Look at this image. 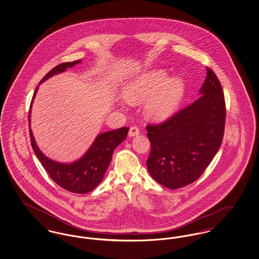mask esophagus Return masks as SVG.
I'll use <instances>...</instances> for the list:
<instances>
[{
  "label": "esophagus",
  "instance_id": "1",
  "mask_svg": "<svg viewBox=\"0 0 259 259\" xmlns=\"http://www.w3.org/2000/svg\"><path fill=\"white\" fill-rule=\"evenodd\" d=\"M140 134V129L137 126H131L129 129V137H134V136Z\"/></svg>",
  "mask_w": 259,
  "mask_h": 259
}]
</instances>
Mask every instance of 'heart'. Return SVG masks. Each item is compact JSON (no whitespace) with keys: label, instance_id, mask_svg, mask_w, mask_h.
I'll list each match as a JSON object with an SVG mask.
<instances>
[{"label":"heart","instance_id":"1","mask_svg":"<svg viewBox=\"0 0 259 259\" xmlns=\"http://www.w3.org/2000/svg\"><path fill=\"white\" fill-rule=\"evenodd\" d=\"M185 90V81L181 77L168 78L164 70H153L124 87L123 97L132 104L150 98L147 104V113L150 118L161 121L176 111Z\"/></svg>","mask_w":259,"mask_h":259}]
</instances>
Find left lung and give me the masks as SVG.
I'll use <instances>...</instances> for the list:
<instances>
[{"mask_svg": "<svg viewBox=\"0 0 259 259\" xmlns=\"http://www.w3.org/2000/svg\"><path fill=\"white\" fill-rule=\"evenodd\" d=\"M200 97L160 124H148L151 145L147 166L150 176L170 189L194 183L221 147L225 126L222 84L207 68Z\"/></svg>", "mask_w": 259, "mask_h": 259, "instance_id": "8db88e82", "label": "left lung"}]
</instances>
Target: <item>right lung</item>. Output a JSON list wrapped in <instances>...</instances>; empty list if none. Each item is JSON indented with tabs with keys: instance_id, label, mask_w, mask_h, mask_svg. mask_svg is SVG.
Instances as JSON below:
<instances>
[{
	"instance_id": "add662e5",
	"label": "right lung",
	"mask_w": 259,
	"mask_h": 259,
	"mask_svg": "<svg viewBox=\"0 0 259 259\" xmlns=\"http://www.w3.org/2000/svg\"><path fill=\"white\" fill-rule=\"evenodd\" d=\"M81 60H76L74 62H66L57 65L51 71L44 76L39 83L44 82L45 80L49 79L54 74H60L67 70V68H72L75 64L80 63ZM38 83V84H39ZM37 87L33 100L37 93ZM31 103V107H32ZM31 107L28 115L29 121V132H30V139L31 145L34 149L37 159L40 161L41 165L49 172L52 181H54L57 185L61 186L62 188L73 192L83 194L92 191L104 179L105 172L107 171L110 163L114 148L118 145H120L126 136L128 134L129 128L122 127L116 130H112L109 132H105L99 134L95 139L92 146L87 150V153L79 158L78 160L74 161L73 163H60L56 161L51 160L47 157L37 148L36 141L34 139L33 132L30 128V121H31Z\"/></svg>"
}]
</instances>
